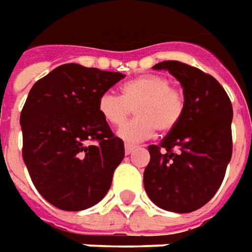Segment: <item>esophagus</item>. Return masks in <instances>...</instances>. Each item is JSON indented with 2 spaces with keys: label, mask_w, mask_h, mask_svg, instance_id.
<instances>
[{
  "label": "esophagus",
  "mask_w": 252,
  "mask_h": 252,
  "mask_svg": "<svg viewBox=\"0 0 252 252\" xmlns=\"http://www.w3.org/2000/svg\"><path fill=\"white\" fill-rule=\"evenodd\" d=\"M137 148V145L134 144H130V143H126L125 144V152H126V155H130L134 149Z\"/></svg>",
  "instance_id": "esophagus-1"
}]
</instances>
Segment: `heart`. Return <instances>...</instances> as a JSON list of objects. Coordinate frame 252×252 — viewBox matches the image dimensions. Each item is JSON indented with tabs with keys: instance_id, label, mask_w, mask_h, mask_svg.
<instances>
[{
	"instance_id": "obj_1",
	"label": "heart",
	"mask_w": 252,
	"mask_h": 252,
	"mask_svg": "<svg viewBox=\"0 0 252 252\" xmlns=\"http://www.w3.org/2000/svg\"><path fill=\"white\" fill-rule=\"evenodd\" d=\"M131 108L136 118L125 123L118 134L125 141L136 143L151 137L155 130L166 134L176 129L184 116L185 98L169 78L147 74L123 83L121 96L104 92L97 100L98 114L112 126L122 125Z\"/></svg>"
}]
</instances>
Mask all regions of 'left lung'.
Here are the masks:
<instances>
[{"instance_id":"1","label":"left lung","mask_w":252,"mask_h":252,"mask_svg":"<svg viewBox=\"0 0 252 252\" xmlns=\"http://www.w3.org/2000/svg\"><path fill=\"white\" fill-rule=\"evenodd\" d=\"M167 70L184 88L181 122L158 145H149L144 188L158 207L192 213L221 187L232 158L233 109L214 76L177 60L154 65Z\"/></svg>"}]
</instances>
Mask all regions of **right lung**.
<instances>
[{"instance_id": "1", "label": "right lung", "mask_w": 252, "mask_h": 252, "mask_svg": "<svg viewBox=\"0 0 252 252\" xmlns=\"http://www.w3.org/2000/svg\"><path fill=\"white\" fill-rule=\"evenodd\" d=\"M122 78L70 63L31 88L20 114L23 160L36 190L57 209H89L108 192L125 145L98 114L97 100Z\"/></svg>"}]
</instances>
